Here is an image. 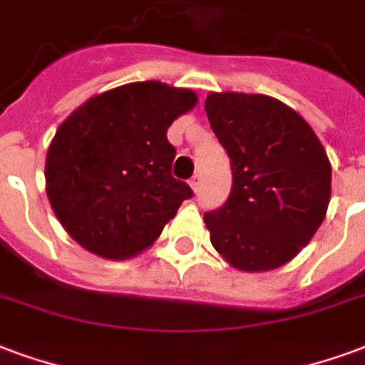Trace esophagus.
Returning a JSON list of instances; mask_svg holds the SVG:
<instances>
[{
  "instance_id": "obj_1",
  "label": "esophagus",
  "mask_w": 365,
  "mask_h": 365,
  "mask_svg": "<svg viewBox=\"0 0 365 365\" xmlns=\"http://www.w3.org/2000/svg\"><path fill=\"white\" fill-rule=\"evenodd\" d=\"M200 185H202V179H200V175H194L192 179H190V186H192L194 192H198Z\"/></svg>"
}]
</instances>
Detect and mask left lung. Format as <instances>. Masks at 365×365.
Returning <instances> with one entry per match:
<instances>
[{
  "label": "left lung",
  "mask_w": 365,
  "mask_h": 365,
  "mask_svg": "<svg viewBox=\"0 0 365 365\" xmlns=\"http://www.w3.org/2000/svg\"><path fill=\"white\" fill-rule=\"evenodd\" d=\"M205 113L232 171L229 198L204 215L213 248L240 271L281 267L325 219L327 153L308 123L269 96L210 94Z\"/></svg>",
  "instance_id": "obj_1"
}]
</instances>
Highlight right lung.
<instances>
[{"label":"right lung","instance_id":"right-lung-1","mask_svg":"<svg viewBox=\"0 0 365 365\" xmlns=\"http://www.w3.org/2000/svg\"><path fill=\"white\" fill-rule=\"evenodd\" d=\"M196 94L155 81L90 98L57 128L46 192L65 231L96 256L127 259L153 245L190 186L171 175L167 128Z\"/></svg>","mask_w":365,"mask_h":365}]
</instances>
